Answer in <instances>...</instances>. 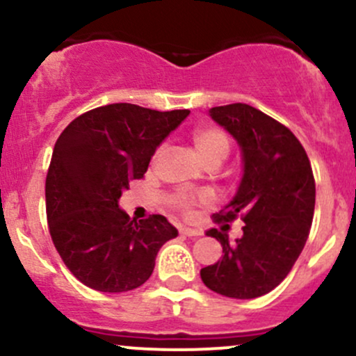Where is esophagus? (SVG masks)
Masks as SVG:
<instances>
[{
  "instance_id": "obj_1",
  "label": "esophagus",
  "mask_w": 356,
  "mask_h": 356,
  "mask_svg": "<svg viewBox=\"0 0 356 356\" xmlns=\"http://www.w3.org/2000/svg\"><path fill=\"white\" fill-rule=\"evenodd\" d=\"M181 235H184V236H199V235H201V229L181 228Z\"/></svg>"
}]
</instances>
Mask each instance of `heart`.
<instances>
[{"instance_id": "1", "label": "heart", "mask_w": 356, "mask_h": 356, "mask_svg": "<svg viewBox=\"0 0 356 356\" xmlns=\"http://www.w3.org/2000/svg\"><path fill=\"white\" fill-rule=\"evenodd\" d=\"M193 145L196 148L197 155L202 159V162L208 165L211 162H222L229 154V136L218 127H197L194 128L193 134ZM163 154V147L160 145L152 155V160H157ZM211 201L209 194H177L174 197V206L181 211L182 214H189L191 209L196 204H208Z\"/></svg>"}]
</instances>
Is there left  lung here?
Returning <instances> with one entry per match:
<instances>
[{"label": "left lung", "mask_w": 356, "mask_h": 356, "mask_svg": "<svg viewBox=\"0 0 356 356\" xmlns=\"http://www.w3.org/2000/svg\"><path fill=\"white\" fill-rule=\"evenodd\" d=\"M209 113L243 152L236 196L213 220L241 218L245 225L235 243L214 228L206 233L220 241L222 257L201 268V279L226 298L255 299L286 279L306 245L314 216V175L306 150L286 124L243 103Z\"/></svg>", "instance_id": "8db88e82"}]
</instances>
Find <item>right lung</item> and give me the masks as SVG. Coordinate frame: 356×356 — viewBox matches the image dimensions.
<instances>
[{"instance_id": "right-lung-1", "label": "right lung", "mask_w": 356, "mask_h": 356, "mask_svg": "<svg viewBox=\"0 0 356 356\" xmlns=\"http://www.w3.org/2000/svg\"><path fill=\"white\" fill-rule=\"evenodd\" d=\"M189 109L115 103L86 111L57 138L45 181L49 232L70 273L101 292L145 284L177 229L162 214L130 220L118 199Z\"/></svg>"}]
</instances>
